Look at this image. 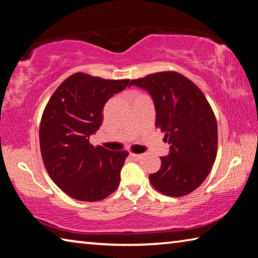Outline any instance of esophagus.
I'll return each mask as SVG.
<instances>
[{
  "label": "esophagus",
  "instance_id": "34e87169",
  "mask_svg": "<svg viewBox=\"0 0 258 258\" xmlns=\"http://www.w3.org/2000/svg\"><path fill=\"white\" fill-rule=\"evenodd\" d=\"M130 157H131V158H132L133 160H139L140 158H141V155H139V154H131Z\"/></svg>",
  "mask_w": 258,
  "mask_h": 258
}]
</instances>
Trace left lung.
Listing matches in <instances>:
<instances>
[{"label": "left lung", "instance_id": "obj_1", "mask_svg": "<svg viewBox=\"0 0 258 258\" xmlns=\"http://www.w3.org/2000/svg\"><path fill=\"white\" fill-rule=\"evenodd\" d=\"M130 85L150 94L156 126L169 145L168 155L160 157L159 171L149 175L151 185L168 197L190 194L205 181L216 158L217 123L207 99L175 72L150 74Z\"/></svg>", "mask_w": 258, "mask_h": 258}]
</instances>
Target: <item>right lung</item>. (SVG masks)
Instances as JSON below:
<instances>
[{"mask_svg":"<svg viewBox=\"0 0 258 258\" xmlns=\"http://www.w3.org/2000/svg\"><path fill=\"white\" fill-rule=\"evenodd\" d=\"M128 82L76 73L46 104L40 125L43 163L52 181L74 199L99 202L119 184L128 152L93 147L89 140L102 124L104 104Z\"/></svg>","mask_w":258,"mask_h":258,"instance_id":"1","label":"right lung"}]
</instances>
